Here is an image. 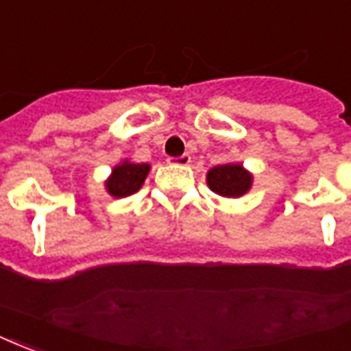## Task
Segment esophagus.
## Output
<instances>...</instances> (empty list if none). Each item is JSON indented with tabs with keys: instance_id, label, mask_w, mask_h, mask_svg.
Masks as SVG:
<instances>
[{
	"instance_id": "obj_1",
	"label": "esophagus",
	"mask_w": 351,
	"mask_h": 351,
	"mask_svg": "<svg viewBox=\"0 0 351 351\" xmlns=\"http://www.w3.org/2000/svg\"><path fill=\"white\" fill-rule=\"evenodd\" d=\"M168 162H170V165L186 166L189 162H191V155L183 154V155H179V157H170V159H168Z\"/></svg>"
}]
</instances>
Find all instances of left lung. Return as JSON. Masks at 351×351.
<instances>
[{"label":"left lung","instance_id":"8db88e82","mask_svg":"<svg viewBox=\"0 0 351 351\" xmlns=\"http://www.w3.org/2000/svg\"><path fill=\"white\" fill-rule=\"evenodd\" d=\"M254 183V176L241 162H229L210 168L207 172V185L222 197L244 196Z\"/></svg>","mask_w":351,"mask_h":351}]
</instances>
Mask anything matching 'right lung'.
Masks as SVG:
<instances>
[{"instance_id":"obj_1","label":"right lung","mask_w":351,"mask_h":351,"mask_svg":"<svg viewBox=\"0 0 351 351\" xmlns=\"http://www.w3.org/2000/svg\"><path fill=\"white\" fill-rule=\"evenodd\" d=\"M149 168L152 166L147 165V162H129V160H123V162L112 168V173L105 181V189H107L110 196L114 197L131 196V194L141 191V186L144 185V181L147 178Z\"/></svg>"}]
</instances>
